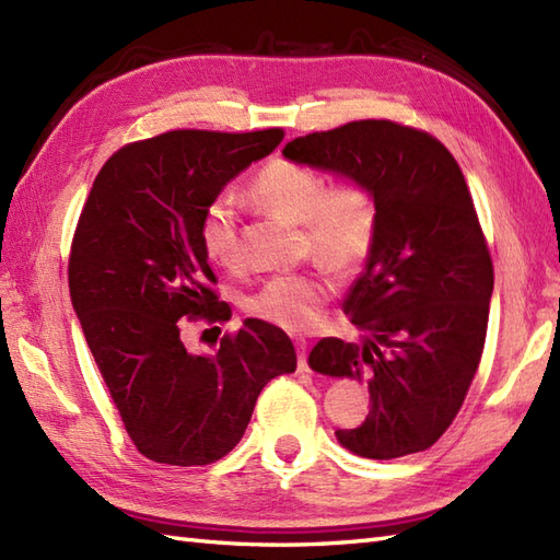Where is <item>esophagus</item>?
Listing matches in <instances>:
<instances>
[{"instance_id": "esophagus-1", "label": "esophagus", "mask_w": 560, "mask_h": 560, "mask_svg": "<svg viewBox=\"0 0 560 560\" xmlns=\"http://www.w3.org/2000/svg\"><path fill=\"white\" fill-rule=\"evenodd\" d=\"M294 347H296V357H299V371L302 373H308L311 368H308V353H306V339H302V337H296L294 339Z\"/></svg>"}]
</instances>
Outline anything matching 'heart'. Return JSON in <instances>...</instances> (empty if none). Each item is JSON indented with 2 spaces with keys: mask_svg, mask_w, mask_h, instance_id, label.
<instances>
[{
  "mask_svg": "<svg viewBox=\"0 0 560 560\" xmlns=\"http://www.w3.org/2000/svg\"><path fill=\"white\" fill-rule=\"evenodd\" d=\"M249 195L258 207L299 223L304 249L337 272L361 268L375 249L380 203L375 189L361 177L327 183L325 173L308 163L272 159L252 177ZM199 244L215 266L240 264V215L228 197H215L203 207ZM330 294L332 282L323 272H278L249 294L247 311L299 332L316 325Z\"/></svg>",
  "mask_w": 560,
  "mask_h": 560,
  "instance_id": "b5f03b06",
  "label": "heart"
}]
</instances>
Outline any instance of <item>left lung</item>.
I'll use <instances>...</instances> for the list:
<instances>
[{
  "mask_svg": "<svg viewBox=\"0 0 560 560\" xmlns=\"http://www.w3.org/2000/svg\"><path fill=\"white\" fill-rule=\"evenodd\" d=\"M308 166L375 189L380 233L345 302L363 342L323 337L313 371L361 380L371 411L337 430L349 452H425L458 416L482 359L494 266L470 189L434 135L387 118L351 120L284 144Z\"/></svg>",
  "mask_w": 560,
  "mask_h": 560,
  "instance_id": "1",
  "label": "left lung"
}]
</instances>
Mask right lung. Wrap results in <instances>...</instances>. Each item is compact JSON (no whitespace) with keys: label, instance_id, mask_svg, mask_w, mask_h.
<instances>
[{"label":"right lung","instance_id":"1","mask_svg":"<svg viewBox=\"0 0 560 560\" xmlns=\"http://www.w3.org/2000/svg\"><path fill=\"white\" fill-rule=\"evenodd\" d=\"M282 128L171 130L108 156L80 211L68 288L88 347L132 444L166 466H209L235 448L258 394L294 373L280 327L247 318L213 357L189 353L187 323H225L199 218L228 180L270 154Z\"/></svg>","mask_w":560,"mask_h":560}]
</instances>
